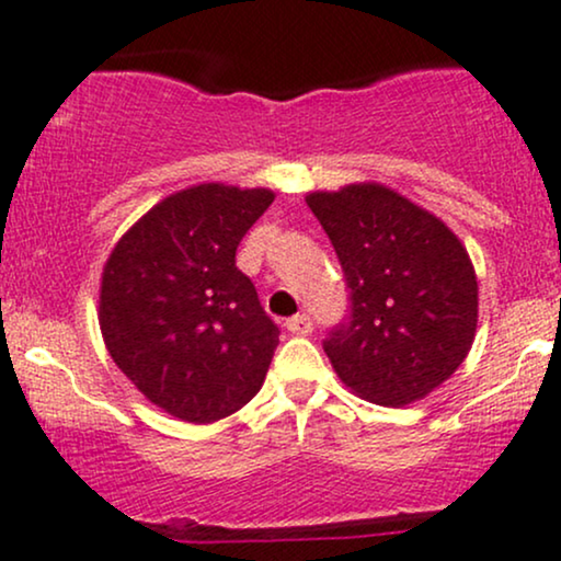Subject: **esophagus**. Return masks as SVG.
Segmentation results:
<instances>
[{"label":"esophagus","instance_id":"esophagus-1","mask_svg":"<svg viewBox=\"0 0 561 561\" xmlns=\"http://www.w3.org/2000/svg\"><path fill=\"white\" fill-rule=\"evenodd\" d=\"M286 329L291 333H297V336H307V333H312V318L310 314H294V318L286 320Z\"/></svg>","mask_w":561,"mask_h":561}]
</instances>
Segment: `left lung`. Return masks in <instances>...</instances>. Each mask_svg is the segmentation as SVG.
<instances>
[{"label": "left lung", "instance_id": "left-lung-1", "mask_svg": "<svg viewBox=\"0 0 561 561\" xmlns=\"http://www.w3.org/2000/svg\"><path fill=\"white\" fill-rule=\"evenodd\" d=\"M350 286V320L323 342L357 398L402 408L456 374L477 333V275L458 236L381 182L305 198Z\"/></svg>", "mask_w": 561, "mask_h": 561}]
</instances>
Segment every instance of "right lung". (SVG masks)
Wrapping results in <instances>:
<instances>
[{
	"mask_svg": "<svg viewBox=\"0 0 561 561\" xmlns=\"http://www.w3.org/2000/svg\"><path fill=\"white\" fill-rule=\"evenodd\" d=\"M273 201L267 187L193 185L142 214L105 262V347L169 416L211 424L262 389L280 331L236 249Z\"/></svg>",
	"mask_w": 561,
	"mask_h": 561,
	"instance_id": "obj_1",
	"label": "right lung"
}]
</instances>
